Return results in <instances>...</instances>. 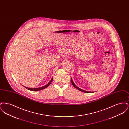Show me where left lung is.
Here are the masks:
<instances>
[{"instance_id": "1", "label": "left lung", "mask_w": 129, "mask_h": 129, "mask_svg": "<svg viewBox=\"0 0 129 129\" xmlns=\"http://www.w3.org/2000/svg\"><path fill=\"white\" fill-rule=\"evenodd\" d=\"M71 82H72V85H73V86H74V87H75V88H76V89H77L78 90H80L81 91H82V92H85V93H92L91 91H85V90H83V89H81L80 88H79L78 87H77V86H76L75 84H74V82H73V81L72 80V79L71 78Z\"/></svg>"}]
</instances>
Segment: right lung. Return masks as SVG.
Returning a JSON list of instances; mask_svg holds the SVG:
<instances>
[{"label":"right lung","mask_w":129,"mask_h":129,"mask_svg":"<svg viewBox=\"0 0 129 129\" xmlns=\"http://www.w3.org/2000/svg\"><path fill=\"white\" fill-rule=\"evenodd\" d=\"M53 78H52V79L49 82V83H48L47 85H46L45 86L40 87H38V88H29V87H25V86H24L25 87V88H26V89H28L29 90H31V91H39V90H42V89H43L47 87L50 85V84L51 83V82H52V81L53 80Z\"/></svg>","instance_id":"add662e5"}]
</instances>
